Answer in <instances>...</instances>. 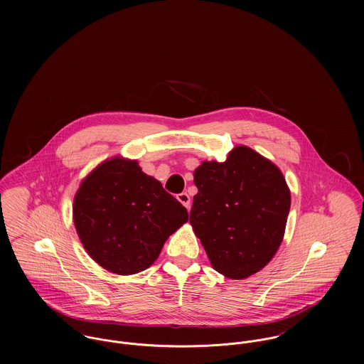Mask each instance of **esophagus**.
<instances>
[{
  "label": "esophagus",
  "instance_id": "1",
  "mask_svg": "<svg viewBox=\"0 0 364 364\" xmlns=\"http://www.w3.org/2000/svg\"><path fill=\"white\" fill-rule=\"evenodd\" d=\"M176 199H178V200L185 206V208H188V210L191 208V196H189L186 192L179 193V195L176 196Z\"/></svg>",
  "mask_w": 364,
  "mask_h": 364
}]
</instances>
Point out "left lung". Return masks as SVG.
Wrapping results in <instances>:
<instances>
[{"instance_id":"obj_1","label":"left lung","mask_w":364,"mask_h":364,"mask_svg":"<svg viewBox=\"0 0 364 364\" xmlns=\"http://www.w3.org/2000/svg\"><path fill=\"white\" fill-rule=\"evenodd\" d=\"M193 182L191 224L214 270L234 280L259 272L284 237L291 198L282 171L237 146L224 162L203 161Z\"/></svg>"}]
</instances>
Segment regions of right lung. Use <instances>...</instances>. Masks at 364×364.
Listing matches in <instances>:
<instances>
[{
  "mask_svg": "<svg viewBox=\"0 0 364 364\" xmlns=\"http://www.w3.org/2000/svg\"><path fill=\"white\" fill-rule=\"evenodd\" d=\"M77 234L106 270L127 276L156 262L188 211L136 159L112 156L81 182L73 205Z\"/></svg>",
  "mask_w": 364,
  "mask_h": 364,
  "instance_id": "obj_1",
  "label": "right lung"
}]
</instances>
